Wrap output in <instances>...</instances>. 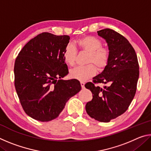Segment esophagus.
Masks as SVG:
<instances>
[{"label": "esophagus", "mask_w": 151, "mask_h": 151, "mask_svg": "<svg viewBox=\"0 0 151 151\" xmlns=\"http://www.w3.org/2000/svg\"><path fill=\"white\" fill-rule=\"evenodd\" d=\"M85 83H84V82H81V87L83 88H85Z\"/></svg>", "instance_id": "34e87169"}]
</instances>
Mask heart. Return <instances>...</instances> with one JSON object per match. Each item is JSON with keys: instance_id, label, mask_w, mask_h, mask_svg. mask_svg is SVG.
I'll use <instances>...</instances> for the list:
<instances>
[{"instance_id": "obj_1", "label": "heart", "mask_w": 151, "mask_h": 151, "mask_svg": "<svg viewBox=\"0 0 151 151\" xmlns=\"http://www.w3.org/2000/svg\"><path fill=\"white\" fill-rule=\"evenodd\" d=\"M76 44L81 51L88 53L86 63L89 65L73 68L70 71V76L80 81H85L95 75V66L99 70L106 67L110 60V51L109 48L102 47L103 42L101 40L93 36L81 38L76 40ZM76 55V48L72 45H66L63 52V58L68 65H75Z\"/></svg>"}]
</instances>
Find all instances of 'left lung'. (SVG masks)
<instances>
[{
	"instance_id": "1",
	"label": "left lung",
	"mask_w": 151,
	"mask_h": 151,
	"mask_svg": "<svg viewBox=\"0 0 151 151\" xmlns=\"http://www.w3.org/2000/svg\"><path fill=\"white\" fill-rule=\"evenodd\" d=\"M108 45L110 60L103 72L93 78V83L85 85L93 93V99L86 104L91 118L108 122L127 111L137 91L139 66L135 50L126 38L114 30L97 31ZM95 83L109 84L103 89Z\"/></svg>"
}]
</instances>
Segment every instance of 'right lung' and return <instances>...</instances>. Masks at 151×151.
<instances>
[{"mask_svg":"<svg viewBox=\"0 0 151 151\" xmlns=\"http://www.w3.org/2000/svg\"><path fill=\"white\" fill-rule=\"evenodd\" d=\"M69 40L68 35L42 32L29 40L15 60V89L24 112L37 121L57 118L81 91L76 79H61L68 73L63 52Z\"/></svg>","mask_w":151,"mask_h":151,"instance_id":"1","label":"right lung"}]
</instances>
